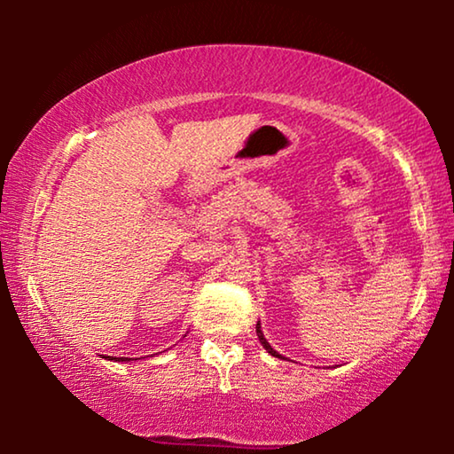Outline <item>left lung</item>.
<instances>
[{
    "label": "left lung",
    "instance_id": "obj_1",
    "mask_svg": "<svg viewBox=\"0 0 454 454\" xmlns=\"http://www.w3.org/2000/svg\"><path fill=\"white\" fill-rule=\"evenodd\" d=\"M256 334H258L260 343H262V345H264V349H266V351H269V353H270V356H275V357H281V356H278V353H277L275 349H272V347L269 345V340H266V339H264V334H262V331H260V325H256Z\"/></svg>",
    "mask_w": 454,
    "mask_h": 454
}]
</instances>
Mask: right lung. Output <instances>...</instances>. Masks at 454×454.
I'll return each instance as SVG.
<instances>
[{
  "label": "right lung",
  "instance_id": "add662e5",
  "mask_svg": "<svg viewBox=\"0 0 454 454\" xmlns=\"http://www.w3.org/2000/svg\"><path fill=\"white\" fill-rule=\"evenodd\" d=\"M111 359H114V357H111ZM115 362H129V359L128 357H115Z\"/></svg>",
  "mask_w": 454,
  "mask_h": 454
}]
</instances>
